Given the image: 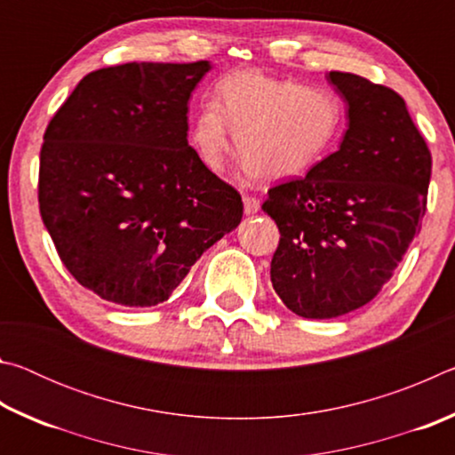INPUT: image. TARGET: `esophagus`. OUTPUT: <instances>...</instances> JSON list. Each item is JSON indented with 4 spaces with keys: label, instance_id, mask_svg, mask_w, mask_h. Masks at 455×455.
<instances>
[{
    "label": "esophagus",
    "instance_id": "obj_1",
    "mask_svg": "<svg viewBox=\"0 0 455 455\" xmlns=\"http://www.w3.org/2000/svg\"><path fill=\"white\" fill-rule=\"evenodd\" d=\"M243 203H244V214H257L260 209V200L257 196L246 195L243 198Z\"/></svg>",
    "mask_w": 455,
    "mask_h": 455
}]
</instances>
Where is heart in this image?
<instances>
[{
    "label": "heart",
    "instance_id": "b5f03b06",
    "mask_svg": "<svg viewBox=\"0 0 455 455\" xmlns=\"http://www.w3.org/2000/svg\"><path fill=\"white\" fill-rule=\"evenodd\" d=\"M343 130V104L325 88L233 74L222 78L214 100L200 104L190 124V144L203 163L222 171L233 152L252 172L284 179L319 163Z\"/></svg>",
    "mask_w": 455,
    "mask_h": 455
}]
</instances>
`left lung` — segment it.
<instances>
[{
  "mask_svg": "<svg viewBox=\"0 0 455 455\" xmlns=\"http://www.w3.org/2000/svg\"><path fill=\"white\" fill-rule=\"evenodd\" d=\"M327 80L347 102L341 146L263 203L281 233L273 289L305 319L341 317L381 291L419 233L431 176L429 148L397 92L347 72Z\"/></svg>",
  "mask_w": 455,
  "mask_h": 455,
  "instance_id": "8db88e82",
  "label": "left lung"
}]
</instances>
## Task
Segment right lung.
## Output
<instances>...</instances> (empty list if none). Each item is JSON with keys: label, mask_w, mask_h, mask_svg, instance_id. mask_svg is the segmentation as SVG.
Here are the masks:
<instances>
[{"label": "right lung", "mask_w": 455, "mask_h": 455, "mask_svg": "<svg viewBox=\"0 0 455 455\" xmlns=\"http://www.w3.org/2000/svg\"><path fill=\"white\" fill-rule=\"evenodd\" d=\"M209 61H132L84 76L53 114L37 200L61 263L122 307L166 301L243 219L241 195L188 146V100Z\"/></svg>", "instance_id": "1"}]
</instances>
